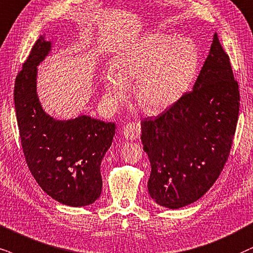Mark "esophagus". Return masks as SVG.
Segmentation results:
<instances>
[{
	"label": "esophagus",
	"instance_id": "34e87169",
	"mask_svg": "<svg viewBox=\"0 0 253 253\" xmlns=\"http://www.w3.org/2000/svg\"><path fill=\"white\" fill-rule=\"evenodd\" d=\"M141 134V126L139 123H129L123 128V136L126 140H136Z\"/></svg>",
	"mask_w": 253,
	"mask_h": 253
}]
</instances>
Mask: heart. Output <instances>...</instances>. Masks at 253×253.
Masks as SVG:
<instances>
[{
    "label": "heart",
    "mask_w": 253,
    "mask_h": 253,
    "mask_svg": "<svg viewBox=\"0 0 253 253\" xmlns=\"http://www.w3.org/2000/svg\"><path fill=\"white\" fill-rule=\"evenodd\" d=\"M116 69H106L103 75L110 105L119 104L127 92V82L135 81L137 104L147 113L158 114L187 93L198 70V52L188 40L148 33L120 51Z\"/></svg>",
    "instance_id": "b5f03b06"
}]
</instances>
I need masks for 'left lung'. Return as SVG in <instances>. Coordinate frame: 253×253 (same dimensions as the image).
Listing matches in <instances>:
<instances>
[{
  "label": "left lung",
  "mask_w": 253,
  "mask_h": 253,
  "mask_svg": "<svg viewBox=\"0 0 253 253\" xmlns=\"http://www.w3.org/2000/svg\"><path fill=\"white\" fill-rule=\"evenodd\" d=\"M238 113V84L215 33L193 91L141 121L152 167L148 193L159 206L178 209L210 189L228 160Z\"/></svg>",
  "instance_id": "obj_1"
}]
</instances>
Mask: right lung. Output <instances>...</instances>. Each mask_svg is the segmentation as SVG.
<instances>
[{
  "mask_svg": "<svg viewBox=\"0 0 253 253\" xmlns=\"http://www.w3.org/2000/svg\"><path fill=\"white\" fill-rule=\"evenodd\" d=\"M38 38L15 82L14 100L21 142L31 174L45 193L70 207H86L103 188L100 165L113 142L116 125L87 114L58 119L44 110L37 92L38 66L52 51Z\"/></svg>",
  "mask_w": 253,
  "mask_h": 253,
  "instance_id": "obj_1",
  "label": "right lung"
}]
</instances>
